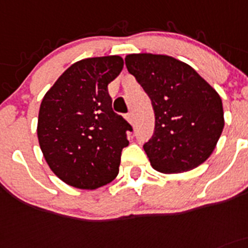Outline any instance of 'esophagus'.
<instances>
[{
  "mask_svg": "<svg viewBox=\"0 0 248 248\" xmlns=\"http://www.w3.org/2000/svg\"><path fill=\"white\" fill-rule=\"evenodd\" d=\"M126 120L129 122V124H133V115H132L131 112L127 113V115H126Z\"/></svg>",
  "mask_w": 248,
  "mask_h": 248,
  "instance_id": "1",
  "label": "esophagus"
}]
</instances>
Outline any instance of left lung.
<instances>
[{"label":"left lung","instance_id":"1","mask_svg":"<svg viewBox=\"0 0 248 248\" xmlns=\"http://www.w3.org/2000/svg\"><path fill=\"white\" fill-rule=\"evenodd\" d=\"M124 63L152 100L155 127L143 148L153 168L173 173L204 163L224 128L218 93L191 66L171 56L132 54Z\"/></svg>","mask_w":248,"mask_h":248}]
</instances>
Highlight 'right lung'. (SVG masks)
<instances>
[{
  "label": "right lung",
  "instance_id": "right-lung-1",
  "mask_svg": "<svg viewBox=\"0 0 248 248\" xmlns=\"http://www.w3.org/2000/svg\"><path fill=\"white\" fill-rule=\"evenodd\" d=\"M122 68L120 56L76 62L41 101L39 144L51 170L69 186L95 189L119 173L132 126L113 112L108 85Z\"/></svg>",
  "mask_w": 248,
  "mask_h": 248
}]
</instances>
